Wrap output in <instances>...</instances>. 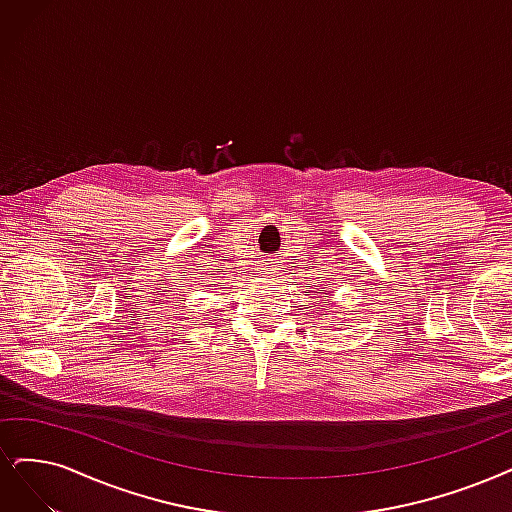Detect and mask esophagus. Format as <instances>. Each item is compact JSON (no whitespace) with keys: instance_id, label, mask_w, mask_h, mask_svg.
Here are the masks:
<instances>
[{"instance_id":"esophagus-1","label":"esophagus","mask_w":512,"mask_h":512,"mask_svg":"<svg viewBox=\"0 0 512 512\" xmlns=\"http://www.w3.org/2000/svg\"><path fill=\"white\" fill-rule=\"evenodd\" d=\"M282 268V261H280V257L278 255H270V257H263L261 259V274H266V276H276L278 274V270Z\"/></svg>"}]
</instances>
